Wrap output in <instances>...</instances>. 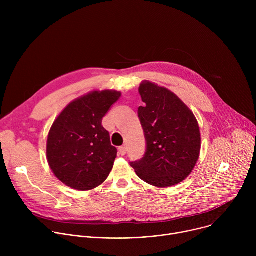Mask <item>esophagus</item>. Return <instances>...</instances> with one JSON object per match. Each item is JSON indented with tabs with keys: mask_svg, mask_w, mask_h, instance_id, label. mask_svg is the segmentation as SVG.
I'll use <instances>...</instances> for the list:
<instances>
[{
	"mask_svg": "<svg viewBox=\"0 0 256 256\" xmlns=\"http://www.w3.org/2000/svg\"><path fill=\"white\" fill-rule=\"evenodd\" d=\"M118 153H120V155H122V156L126 155V146H122V147H120V148H118Z\"/></svg>",
	"mask_w": 256,
	"mask_h": 256,
	"instance_id": "1",
	"label": "esophagus"
}]
</instances>
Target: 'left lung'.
Masks as SVG:
<instances>
[{
  "label": "left lung",
  "instance_id": "1",
  "mask_svg": "<svg viewBox=\"0 0 256 256\" xmlns=\"http://www.w3.org/2000/svg\"><path fill=\"white\" fill-rule=\"evenodd\" d=\"M138 93L144 103L138 107V116L147 150L130 166L151 186H176L192 172L200 158L198 122L186 103L165 87L142 81Z\"/></svg>",
  "mask_w": 256,
  "mask_h": 256
}]
</instances>
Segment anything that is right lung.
I'll use <instances>...</instances> for the list:
<instances>
[{"mask_svg": "<svg viewBox=\"0 0 256 256\" xmlns=\"http://www.w3.org/2000/svg\"><path fill=\"white\" fill-rule=\"evenodd\" d=\"M122 93L91 91L68 103L48 136L46 158L54 176L76 190H91L106 180L118 150L102 118Z\"/></svg>", "mask_w": 256, "mask_h": 256, "instance_id": "obj_1", "label": "right lung"}]
</instances>
